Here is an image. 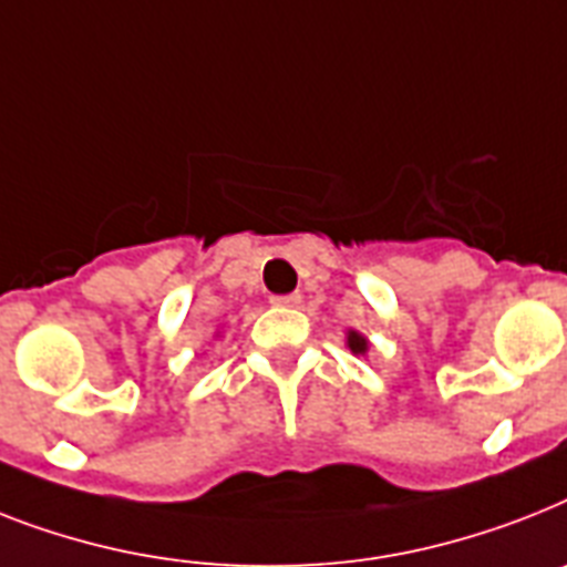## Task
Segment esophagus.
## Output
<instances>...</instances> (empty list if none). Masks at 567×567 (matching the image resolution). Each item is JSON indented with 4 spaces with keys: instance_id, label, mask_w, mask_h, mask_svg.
I'll use <instances>...</instances> for the list:
<instances>
[{
    "instance_id": "34e87169",
    "label": "esophagus",
    "mask_w": 567,
    "mask_h": 567,
    "mask_svg": "<svg viewBox=\"0 0 567 567\" xmlns=\"http://www.w3.org/2000/svg\"><path fill=\"white\" fill-rule=\"evenodd\" d=\"M299 299H302L299 293H279V297H274L270 302L279 308H293V306H299Z\"/></svg>"
}]
</instances>
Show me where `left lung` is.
I'll return each instance as SVG.
<instances>
[{
	"mask_svg": "<svg viewBox=\"0 0 567 567\" xmlns=\"http://www.w3.org/2000/svg\"><path fill=\"white\" fill-rule=\"evenodd\" d=\"M347 340H349V349H352L355 355H363V352H367V340H363L358 331H349Z\"/></svg>",
	"mask_w": 567,
	"mask_h": 567,
	"instance_id": "obj_1",
	"label": "left lung"
}]
</instances>
